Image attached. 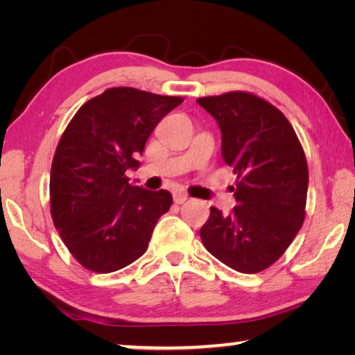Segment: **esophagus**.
<instances>
[{
	"instance_id": "34e87169",
	"label": "esophagus",
	"mask_w": 355,
	"mask_h": 355,
	"mask_svg": "<svg viewBox=\"0 0 355 355\" xmlns=\"http://www.w3.org/2000/svg\"><path fill=\"white\" fill-rule=\"evenodd\" d=\"M187 193H184V192H176L174 193V203H178V205H181V203H184L187 200Z\"/></svg>"
}]
</instances>
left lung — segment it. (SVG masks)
Segmentation results:
<instances>
[{"label": "left lung", "instance_id": "left-lung-1", "mask_svg": "<svg viewBox=\"0 0 355 355\" xmlns=\"http://www.w3.org/2000/svg\"><path fill=\"white\" fill-rule=\"evenodd\" d=\"M197 103L221 129L223 159L237 176L230 215L210 208L200 230L205 249L239 271L259 273L294 241L305 218L309 168L293 125L249 92L202 96Z\"/></svg>", "mask_w": 355, "mask_h": 355}]
</instances>
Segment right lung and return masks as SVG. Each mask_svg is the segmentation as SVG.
I'll list each match as a JSON object with an SVG mask.
<instances>
[{"label": "right lung", "mask_w": 355, "mask_h": 355, "mask_svg": "<svg viewBox=\"0 0 355 355\" xmlns=\"http://www.w3.org/2000/svg\"><path fill=\"white\" fill-rule=\"evenodd\" d=\"M181 96L114 87L84 103L53 157L51 218L72 257L95 273L128 266L147 250L173 196L130 186L128 169Z\"/></svg>", "instance_id": "obj_1"}]
</instances>
